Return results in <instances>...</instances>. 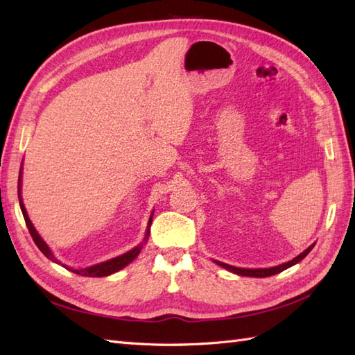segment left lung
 <instances>
[{
    "label": "left lung",
    "mask_w": 355,
    "mask_h": 355,
    "mask_svg": "<svg viewBox=\"0 0 355 355\" xmlns=\"http://www.w3.org/2000/svg\"><path fill=\"white\" fill-rule=\"evenodd\" d=\"M313 246H315V243L310 245L306 251L301 252V254L298 255V257L292 259L291 261L283 263V265H278V266H274V268H266V269H245V268H234V266H232V265H227V263H222V261H218V260H215V263H218L219 266H222L224 269H227V270H230V272H233V274H237V275H242V277H257V278H265V277L275 275V274H278V272H282V270H284V269H287V268H291V266L296 265V263H300V261H301L304 257H306V255L313 250Z\"/></svg>",
    "instance_id": "1"
}]
</instances>
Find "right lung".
Here are the masks:
<instances>
[{
    "mask_svg": "<svg viewBox=\"0 0 355 355\" xmlns=\"http://www.w3.org/2000/svg\"><path fill=\"white\" fill-rule=\"evenodd\" d=\"M21 175H22V172H19V178H18V198H19V205H21V210H22L24 219H26V224H27L28 232H30V234H31V237H33V241H35V243L37 245V248L44 252L45 257H48V259L51 260V261H55V263H59V265H60V261L54 257L53 252H51V250H49V246L44 242V239L39 236V233L36 232V228L33 227L31 220H30V218H28V215H27V210H26V207H24L22 196H21ZM151 222H153V215H151L150 220H148V228H146L145 239H144L145 242L148 241V236H150V227H151ZM142 246H144V243H142V245H139V246H136V248H133V250H130V251H128V252H125V254L118 255V257L110 259V260L103 261V263H98V265L89 266V268H83V269H72V268H68V266H64V265H62V266H64L66 269H69V270H72V272H76V274H78V275H83V277H107V275H110V274H114V272L121 270L122 268H125L127 265H130V263L133 261V260L137 257L139 252H140V250H142Z\"/></svg>",
    "mask_w": 355,
    "mask_h": 355,
    "instance_id": "add662e5",
    "label": "right lung"
}]
</instances>
